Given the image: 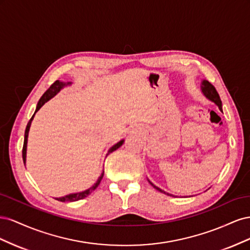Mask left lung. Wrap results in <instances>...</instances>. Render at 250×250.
Returning <instances> with one entry per match:
<instances>
[{
    "instance_id": "obj_1",
    "label": "left lung",
    "mask_w": 250,
    "mask_h": 250,
    "mask_svg": "<svg viewBox=\"0 0 250 250\" xmlns=\"http://www.w3.org/2000/svg\"><path fill=\"white\" fill-rule=\"evenodd\" d=\"M201 92H202V94L206 96L208 99L209 100V101H211V102H214L217 106L219 107V109L220 110H222V102H221V99H220V96H219V94H218V92L216 90V88H215V86L211 84V83H209L208 80H203L202 81V83H201ZM149 181V184L152 186L154 188H156L157 191H160L161 193H164V194H167V195H170L169 193H166L165 191H163L162 188H157L156 186H154L152 183H151L150 180H148Z\"/></svg>"
}]
</instances>
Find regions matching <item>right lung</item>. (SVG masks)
<instances>
[{
  "label": "right lung",
  "instance_id": "obj_1",
  "mask_svg": "<svg viewBox=\"0 0 250 250\" xmlns=\"http://www.w3.org/2000/svg\"><path fill=\"white\" fill-rule=\"evenodd\" d=\"M70 84H72V82H62V81H59V80H56L54 83H53V84L49 87V89H47V92L44 93L42 96V98L40 99V101H39V103H37V106H36V109H35V112H34V115L32 116V118L30 119V121L28 122V124H27V127H26V130H25V138H24V146H22V161H24V164L26 165V154H27V143H28V134H29V130H30V126H31V122H32V120H33V118H34V116H35V113L39 111L41 108H42V105L46 103V102H48L51 98H53L54 97L60 89L62 88H63L64 86H66V85H70ZM123 143H124V140H122V141H120V142H118L117 144H115V145H113L111 148H109V150H108V152H107V154H106V156L109 154V153H111V152H113V151L115 150H117L118 148H120L121 146L123 145ZM103 175H104V171L101 173V175L99 176V178H98V180L96 181V184H94L92 187H90L89 188H87V190H85V191H82V192H79V193H73V194H69V195H65V196H63V197H59V198H55L56 200H58V201H62V202H65V201H77V200H80V199H83V198H85V197H87V196L92 193L93 191H95L96 188H97V187L100 185V183H101V180H102V178H103Z\"/></svg>",
  "mask_w": 250,
  "mask_h": 250
}]
</instances>
